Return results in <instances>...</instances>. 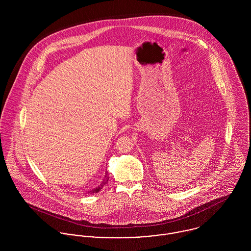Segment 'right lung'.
I'll use <instances>...</instances> for the list:
<instances>
[{"label": "right lung", "instance_id": "add662e5", "mask_svg": "<svg viewBox=\"0 0 251 251\" xmlns=\"http://www.w3.org/2000/svg\"><path fill=\"white\" fill-rule=\"evenodd\" d=\"M108 179H109V177H108V173L106 172V173H105V176H104V179H103V181L100 183V185H99L98 187H96V188H94L93 190L89 191V193H90V194H91V193H98L99 191H100L101 187L104 186V185L107 183Z\"/></svg>", "mask_w": 251, "mask_h": 251}]
</instances>
